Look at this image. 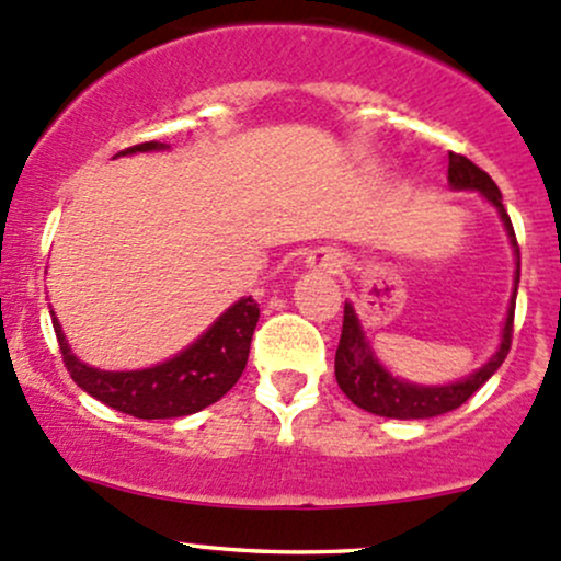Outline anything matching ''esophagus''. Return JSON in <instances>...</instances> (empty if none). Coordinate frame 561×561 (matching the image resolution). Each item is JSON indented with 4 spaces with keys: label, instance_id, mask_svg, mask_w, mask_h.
Returning a JSON list of instances; mask_svg holds the SVG:
<instances>
[{
    "label": "esophagus",
    "instance_id": "34e87169",
    "mask_svg": "<svg viewBox=\"0 0 561 561\" xmlns=\"http://www.w3.org/2000/svg\"><path fill=\"white\" fill-rule=\"evenodd\" d=\"M306 268L317 271V274H339L344 268V255L330 250V247H320V250H314L306 257Z\"/></svg>",
    "mask_w": 561,
    "mask_h": 561
}]
</instances>
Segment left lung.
I'll return each mask as SVG.
<instances>
[{
  "label": "left lung",
  "mask_w": 561,
  "mask_h": 561,
  "mask_svg": "<svg viewBox=\"0 0 561 561\" xmlns=\"http://www.w3.org/2000/svg\"><path fill=\"white\" fill-rule=\"evenodd\" d=\"M449 185L451 191L481 193V196L497 209L516 257L514 296H511L497 352H494L481 368H476L473 374L462 376L459 381H449V385H416V381H405L400 379V376L389 374V368H385V363L376 357L368 335H365L363 325H359L355 306L344 304V328H341V341L339 350H335V381H339L341 392H344L357 409L370 411V414L376 416H387V420H430V416L449 414V411L459 409L476 389H481L489 379H492L494 370L503 365V359L508 357L511 350L516 290L518 276H522V255H518L511 217L503 206V193L494 185L492 176L476 167L473 161H468L465 156H457V152H449Z\"/></svg>",
  "instance_id": "8db88e82"
}]
</instances>
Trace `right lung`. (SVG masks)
<instances>
[{
  "label": "right lung",
  "mask_w": 561,
  "mask_h": 561,
  "mask_svg": "<svg viewBox=\"0 0 561 561\" xmlns=\"http://www.w3.org/2000/svg\"><path fill=\"white\" fill-rule=\"evenodd\" d=\"M158 150H167V145L145 141V145L117 152L115 158ZM257 317H261L257 300L252 296L239 298L180 355L139 370H102L82 363L69 350L61 322L50 311L64 365L75 385L110 409L131 414L137 420H174V416L196 414L206 405L217 403L244 370Z\"/></svg>",
  "instance_id": "obj_1"
}]
</instances>
